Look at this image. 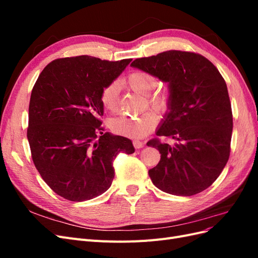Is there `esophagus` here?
<instances>
[{"label": "esophagus", "mask_w": 258, "mask_h": 258, "mask_svg": "<svg viewBox=\"0 0 258 258\" xmlns=\"http://www.w3.org/2000/svg\"><path fill=\"white\" fill-rule=\"evenodd\" d=\"M134 146L136 148H142L144 146V142L139 141V140H135V141H134Z\"/></svg>", "instance_id": "34e87169"}]
</instances>
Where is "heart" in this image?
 <instances>
[{"label":"heart","instance_id":"obj_1","mask_svg":"<svg viewBox=\"0 0 258 258\" xmlns=\"http://www.w3.org/2000/svg\"><path fill=\"white\" fill-rule=\"evenodd\" d=\"M124 83L138 95L146 97L157 87V79L146 71H135L130 73ZM119 85L112 82L101 91L100 101L105 110L113 112L116 110L118 102ZM147 104L157 111H165L168 105V96L165 92H158L147 98ZM158 117L154 112H145L139 116L126 117L119 116L108 122L111 130L115 134L131 139H141L156 127Z\"/></svg>","mask_w":258,"mask_h":258}]
</instances>
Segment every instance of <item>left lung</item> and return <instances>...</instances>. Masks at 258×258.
<instances>
[{"label": "left lung", "mask_w": 258, "mask_h": 258, "mask_svg": "<svg viewBox=\"0 0 258 258\" xmlns=\"http://www.w3.org/2000/svg\"><path fill=\"white\" fill-rule=\"evenodd\" d=\"M132 68L168 84V111L155 139L147 142L161 154L148 171L153 184L175 196L204 191L220 176L229 158L232 113L227 86L212 62L198 53L168 50L136 59Z\"/></svg>", "instance_id": "left-lung-1"}]
</instances>
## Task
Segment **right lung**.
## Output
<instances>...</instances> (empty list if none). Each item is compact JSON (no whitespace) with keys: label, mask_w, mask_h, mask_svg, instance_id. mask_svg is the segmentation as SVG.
Listing matches in <instances>:
<instances>
[{"label":"right lung","mask_w":258,"mask_h":258,"mask_svg":"<svg viewBox=\"0 0 258 258\" xmlns=\"http://www.w3.org/2000/svg\"><path fill=\"white\" fill-rule=\"evenodd\" d=\"M131 60L57 59L38 76L27 137L37 171L64 199L81 202L100 196L112 185L116 156L135 153L131 140L103 132L99 119L104 111L101 91Z\"/></svg>","instance_id":"add662e5"}]
</instances>
